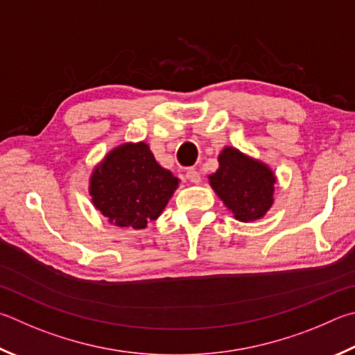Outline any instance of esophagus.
I'll use <instances>...</instances> for the list:
<instances>
[{
	"label": "esophagus",
	"mask_w": 355,
	"mask_h": 355,
	"mask_svg": "<svg viewBox=\"0 0 355 355\" xmlns=\"http://www.w3.org/2000/svg\"><path fill=\"white\" fill-rule=\"evenodd\" d=\"M186 178H188L191 183H196V184L202 182V175H200V172L197 169H194V167L188 169V172H186Z\"/></svg>",
	"instance_id": "esophagus-1"
}]
</instances>
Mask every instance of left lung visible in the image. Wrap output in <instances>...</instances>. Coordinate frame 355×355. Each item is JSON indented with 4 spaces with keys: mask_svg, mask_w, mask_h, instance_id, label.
<instances>
[{
    "mask_svg": "<svg viewBox=\"0 0 355 355\" xmlns=\"http://www.w3.org/2000/svg\"><path fill=\"white\" fill-rule=\"evenodd\" d=\"M275 183L276 177L267 164L234 147H225L218 155V169L209 175L211 188L239 222L266 216L273 205Z\"/></svg>",
    "mask_w": 355,
    "mask_h": 355,
    "instance_id": "8db88e82",
    "label": "left lung"
}]
</instances>
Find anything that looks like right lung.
<instances>
[{"label": "right lung", "mask_w": 355, "mask_h": 355, "mask_svg": "<svg viewBox=\"0 0 355 355\" xmlns=\"http://www.w3.org/2000/svg\"><path fill=\"white\" fill-rule=\"evenodd\" d=\"M177 188L178 178L157 163L146 143L116 147L89 178L94 208L121 228L143 230L157 220Z\"/></svg>", "instance_id": "right-lung-1"}]
</instances>
